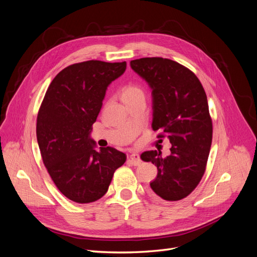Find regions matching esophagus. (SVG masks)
Masks as SVG:
<instances>
[{
    "instance_id": "1",
    "label": "esophagus",
    "mask_w": 257,
    "mask_h": 257,
    "mask_svg": "<svg viewBox=\"0 0 257 257\" xmlns=\"http://www.w3.org/2000/svg\"><path fill=\"white\" fill-rule=\"evenodd\" d=\"M129 161L132 163V164L134 165V166H138V165H141L142 164V159H141V156H139V154H135V153H133V154H131L130 155V157H129Z\"/></svg>"
}]
</instances>
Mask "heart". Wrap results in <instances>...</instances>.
Masks as SVG:
<instances>
[{
  "mask_svg": "<svg viewBox=\"0 0 257 257\" xmlns=\"http://www.w3.org/2000/svg\"><path fill=\"white\" fill-rule=\"evenodd\" d=\"M137 94H144L143 92V89L137 86V85H127L124 89H123V92H122V98H128V97H131V96H134V95H137Z\"/></svg>",
  "mask_w": 257,
  "mask_h": 257,
  "instance_id": "1",
  "label": "heart"
}]
</instances>
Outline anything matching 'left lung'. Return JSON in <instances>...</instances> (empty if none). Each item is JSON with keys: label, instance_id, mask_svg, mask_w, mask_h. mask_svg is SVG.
I'll return each instance as SVG.
<instances>
[{"label": "left lung", "instance_id": "left-lung-1", "mask_svg": "<svg viewBox=\"0 0 257 257\" xmlns=\"http://www.w3.org/2000/svg\"><path fill=\"white\" fill-rule=\"evenodd\" d=\"M130 66L152 90L153 129L160 130L158 137H167L172 145L166 158L157 151L141 156L158 168L150 194L160 201L181 200L199 184L212 143L205 90L189 68L167 58L135 59Z\"/></svg>", "mask_w": 257, "mask_h": 257}]
</instances>
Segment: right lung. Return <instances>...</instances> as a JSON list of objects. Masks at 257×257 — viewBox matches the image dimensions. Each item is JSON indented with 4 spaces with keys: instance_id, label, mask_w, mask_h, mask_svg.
<instances>
[{
    "instance_id": "add662e5",
    "label": "right lung",
    "mask_w": 257,
    "mask_h": 257,
    "mask_svg": "<svg viewBox=\"0 0 257 257\" xmlns=\"http://www.w3.org/2000/svg\"><path fill=\"white\" fill-rule=\"evenodd\" d=\"M126 62L89 60L65 67L46 92L37 118V141L44 165L62 195L76 203L100 199L126 155L99 148L91 138L109 84Z\"/></svg>"
}]
</instances>
